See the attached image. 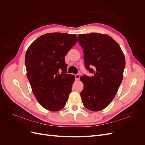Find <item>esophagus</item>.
Masks as SVG:
<instances>
[{
  "label": "esophagus",
  "mask_w": 145,
  "mask_h": 145,
  "mask_svg": "<svg viewBox=\"0 0 145 145\" xmlns=\"http://www.w3.org/2000/svg\"><path fill=\"white\" fill-rule=\"evenodd\" d=\"M80 78V75L79 74H76V75H75V79L76 80H79Z\"/></svg>",
  "instance_id": "esophagus-1"
}]
</instances>
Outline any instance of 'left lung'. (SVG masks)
Instances as JSON below:
<instances>
[{"label": "left lung", "instance_id": "8db88e82", "mask_svg": "<svg viewBox=\"0 0 145 145\" xmlns=\"http://www.w3.org/2000/svg\"><path fill=\"white\" fill-rule=\"evenodd\" d=\"M77 40L83 48L85 67L93 73L91 77H80L84 85L80 93L82 102L88 110L99 111L110 104L119 88L125 56L119 45L107 34H79Z\"/></svg>", "mask_w": 145, "mask_h": 145}]
</instances>
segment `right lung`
<instances>
[{"label":"right lung","mask_w":145,"mask_h":145,"mask_svg":"<svg viewBox=\"0 0 145 145\" xmlns=\"http://www.w3.org/2000/svg\"><path fill=\"white\" fill-rule=\"evenodd\" d=\"M77 42L76 34L47 33L34 40L26 52L27 76L38 102L51 111L62 109L75 76L67 74L65 56Z\"/></svg>","instance_id":"add662e5"}]
</instances>
